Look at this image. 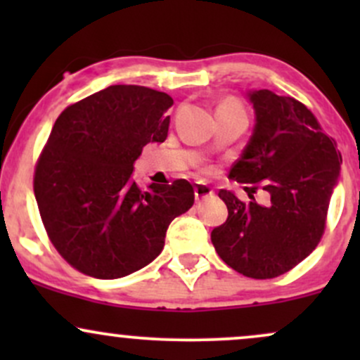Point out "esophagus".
I'll use <instances>...</instances> for the list:
<instances>
[{
  "label": "esophagus",
  "instance_id": "obj_1",
  "mask_svg": "<svg viewBox=\"0 0 360 360\" xmlns=\"http://www.w3.org/2000/svg\"><path fill=\"white\" fill-rule=\"evenodd\" d=\"M208 196H213L212 186H208L206 183H196V184H194V198H196L198 201L205 200V198H208Z\"/></svg>",
  "mask_w": 360,
  "mask_h": 360
}]
</instances>
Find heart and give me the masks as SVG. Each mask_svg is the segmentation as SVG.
I'll return each mask as SVG.
<instances>
[{"instance_id": "obj_1", "label": "heart", "mask_w": 360, "mask_h": 360, "mask_svg": "<svg viewBox=\"0 0 360 360\" xmlns=\"http://www.w3.org/2000/svg\"><path fill=\"white\" fill-rule=\"evenodd\" d=\"M218 111H237V113L245 115V110H243V106L237 100H225L218 106Z\"/></svg>"}]
</instances>
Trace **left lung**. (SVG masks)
Here are the masks:
<instances>
[{"label": "left lung", "instance_id": "1", "mask_svg": "<svg viewBox=\"0 0 360 360\" xmlns=\"http://www.w3.org/2000/svg\"><path fill=\"white\" fill-rule=\"evenodd\" d=\"M249 98L257 123L229 177L247 184L250 201L220 189L229 218L213 229L212 242L233 271L271 279L298 266L323 237L342 157L303 103L269 89ZM259 187L270 193L269 205L255 201Z\"/></svg>", "mask_w": 360, "mask_h": 360}]
</instances>
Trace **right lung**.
Returning a JSON list of instances; mask_svg holds the SVG:
<instances>
[{"mask_svg":"<svg viewBox=\"0 0 360 360\" xmlns=\"http://www.w3.org/2000/svg\"><path fill=\"white\" fill-rule=\"evenodd\" d=\"M172 98L117 84L72 103L53 123L35 164L34 193L49 238L82 274L117 279L160 254L169 223L194 203L186 179H131L135 159L164 142Z\"/></svg>","mask_w":360,"mask_h":360,"instance_id":"add662e5","label":"right lung"}]
</instances>
